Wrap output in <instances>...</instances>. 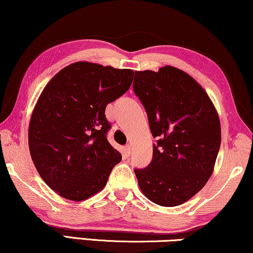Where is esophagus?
I'll list each match as a JSON object with an SVG mask.
<instances>
[{
	"label": "esophagus",
	"instance_id": "obj_1",
	"mask_svg": "<svg viewBox=\"0 0 253 253\" xmlns=\"http://www.w3.org/2000/svg\"><path fill=\"white\" fill-rule=\"evenodd\" d=\"M130 152H132V146L126 145V147H125V153H126V155L129 156L130 155Z\"/></svg>",
	"mask_w": 253,
	"mask_h": 253
}]
</instances>
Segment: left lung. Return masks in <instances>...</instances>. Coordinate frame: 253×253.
<instances>
[{
	"label": "left lung",
	"instance_id": "8db88e82",
	"mask_svg": "<svg viewBox=\"0 0 253 253\" xmlns=\"http://www.w3.org/2000/svg\"><path fill=\"white\" fill-rule=\"evenodd\" d=\"M133 89L158 139L148 167L134 169L140 189L159 206H180L211 176L220 146L218 114L202 86L174 66L135 71Z\"/></svg>",
	"mask_w": 253,
	"mask_h": 253
}]
</instances>
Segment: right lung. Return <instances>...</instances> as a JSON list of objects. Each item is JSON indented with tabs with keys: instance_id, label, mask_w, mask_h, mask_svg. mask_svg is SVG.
<instances>
[{
	"instance_id": "add662e5",
	"label": "right lung",
	"mask_w": 253,
	"mask_h": 253,
	"mask_svg": "<svg viewBox=\"0 0 253 253\" xmlns=\"http://www.w3.org/2000/svg\"><path fill=\"white\" fill-rule=\"evenodd\" d=\"M133 70L78 62L57 73L38 99L29 149L43 181L68 200L83 201L106 185L121 154L107 141L105 108L128 91Z\"/></svg>"
}]
</instances>
